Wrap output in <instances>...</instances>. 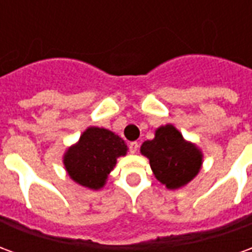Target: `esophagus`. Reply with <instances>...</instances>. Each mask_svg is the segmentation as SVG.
<instances>
[{"label":"esophagus","instance_id":"obj_1","mask_svg":"<svg viewBox=\"0 0 252 252\" xmlns=\"http://www.w3.org/2000/svg\"><path fill=\"white\" fill-rule=\"evenodd\" d=\"M137 148H139V144L136 142L129 143V151H131V154H136Z\"/></svg>","mask_w":252,"mask_h":252}]
</instances>
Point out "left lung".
Segmentation results:
<instances>
[{
    "label": "left lung",
    "instance_id": "left-lung-1",
    "mask_svg": "<svg viewBox=\"0 0 252 252\" xmlns=\"http://www.w3.org/2000/svg\"><path fill=\"white\" fill-rule=\"evenodd\" d=\"M140 153L150 159L155 178L167 189H180L189 184L202 164L200 148L186 142L171 124L159 126L153 140L143 143Z\"/></svg>",
    "mask_w": 252,
    "mask_h": 252
}]
</instances>
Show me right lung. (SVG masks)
Here are the masks:
<instances>
[{
	"label": "right lung",
	"instance_id": "1",
	"mask_svg": "<svg viewBox=\"0 0 252 252\" xmlns=\"http://www.w3.org/2000/svg\"><path fill=\"white\" fill-rule=\"evenodd\" d=\"M126 144L109 129L89 126L63 157L67 174L78 185L98 190L105 185L117 158L126 154Z\"/></svg>",
	"mask_w": 252,
	"mask_h": 252
}]
</instances>
